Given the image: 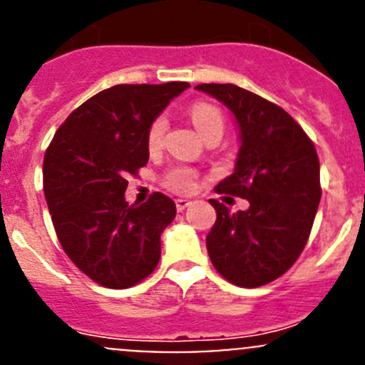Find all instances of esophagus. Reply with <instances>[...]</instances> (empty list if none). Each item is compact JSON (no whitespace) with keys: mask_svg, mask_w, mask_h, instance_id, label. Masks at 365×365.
I'll list each match as a JSON object with an SVG mask.
<instances>
[{"mask_svg":"<svg viewBox=\"0 0 365 365\" xmlns=\"http://www.w3.org/2000/svg\"><path fill=\"white\" fill-rule=\"evenodd\" d=\"M189 205H190L189 200H182V197H180V200H176V210H178V212H183V210H185Z\"/></svg>","mask_w":365,"mask_h":365,"instance_id":"1","label":"esophagus"}]
</instances>
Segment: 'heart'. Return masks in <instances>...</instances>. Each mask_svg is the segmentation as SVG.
I'll return each instance as SVG.
<instances>
[{
	"label": "heart",
	"instance_id": "b5f03b06",
	"mask_svg": "<svg viewBox=\"0 0 365 365\" xmlns=\"http://www.w3.org/2000/svg\"><path fill=\"white\" fill-rule=\"evenodd\" d=\"M189 116L192 120L196 130L203 135V139L210 138L212 134H222L224 132V116L219 108L208 102H196L190 106ZM165 130H168V120L165 116H157L150 123L146 132V143L150 150H159L164 143ZM164 185L169 190L178 194L190 192L196 185V171L187 165H175L169 169L164 176Z\"/></svg>",
	"mask_w": 365,
	"mask_h": 365
}]
</instances>
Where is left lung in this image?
Instances as JSON below:
<instances>
[{
	"instance_id": "8db88e82",
	"label": "left lung",
	"mask_w": 365,
	"mask_h": 365,
	"mask_svg": "<svg viewBox=\"0 0 365 365\" xmlns=\"http://www.w3.org/2000/svg\"><path fill=\"white\" fill-rule=\"evenodd\" d=\"M222 102L240 128L233 175L215 187L249 201L231 213L210 200L217 220L206 237L215 270L231 284L257 288L281 277L304 251L322 200L319 160L304 128L274 102L235 84H197Z\"/></svg>"
}]
</instances>
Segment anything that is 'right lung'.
<instances>
[{
  "label": "right lung",
  "instance_id": "obj_1",
  "mask_svg": "<svg viewBox=\"0 0 365 365\" xmlns=\"http://www.w3.org/2000/svg\"><path fill=\"white\" fill-rule=\"evenodd\" d=\"M189 83L116 84L88 98L63 121L43 157V194L58 240L91 281L111 289L138 284L160 259V235L176 215L153 192L125 201L128 176L146 165V132Z\"/></svg>",
  "mask_w": 365,
  "mask_h": 365
}]
</instances>
